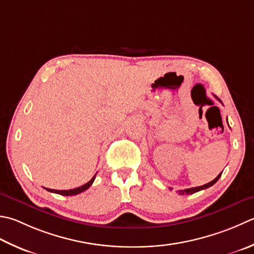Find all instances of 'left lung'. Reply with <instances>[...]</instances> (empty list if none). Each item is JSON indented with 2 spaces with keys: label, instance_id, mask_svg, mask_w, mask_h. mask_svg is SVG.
Segmentation results:
<instances>
[{
  "label": "left lung",
  "instance_id": "left-lung-1",
  "mask_svg": "<svg viewBox=\"0 0 254 254\" xmlns=\"http://www.w3.org/2000/svg\"><path fill=\"white\" fill-rule=\"evenodd\" d=\"M216 98H217V97H216ZM217 99H218V98H217ZM218 100H219V99H218ZM219 101H220V100H219ZM220 102H221V101H220ZM228 126H229V124H228ZM221 174H222V173H220L219 175H218V176L215 178V180L209 182L208 184H205V185L198 186V187H192V188H188V190H178V193H180V195H191V193H195V192L199 191V190H206V188H209L210 186L213 185V184H216L218 180H219L220 176H221Z\"/></svg>",
  "mask_w": 254,
  "mask_h": 254
}]
</instances>
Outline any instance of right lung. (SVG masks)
Here are the masks:
<instances>
[{"label":"right lung","instance_id":"1","mask_svg":"<svg viewBox=\"0 0 254 254\" xmlns=\"http://www.w3.org/2000/svg\"><path fill=\"white\" fill-rule=\"evenodd\" d=\"M94 178H96V175H94L90 181H89L87 184H84V185L80 186V187H77V188H73V190H49V188H46V190L51 191V192H55V193H59V195H63V196H73V195H78V193H80L84 190H87L89 187L92 185V183L94 181Z\"/></svg>","mask_w":254,"mask_h":254}]
</instances>
